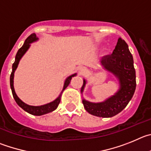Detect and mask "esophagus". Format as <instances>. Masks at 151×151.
Listing matches in <instances>:
<instances>
[{
  "mask_svg": "<svg viewBox=\"0 0 151 151\" xmlns=\"http://www.w3.org/2000/svg\"><path fill=\"white\" fill-rule=\"evenodd\" d=\"M79 71H80V73H81V74H85L86 72V68H80V70H79Z\"/></svg>",
  "mask_w": 151,
  "mask_h": 151,
  "instance_id": "obj_1",
  "label": "esophagus"
}]
</instances>
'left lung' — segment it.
Returning a JSON list of instances; mask_svg holds the SVG:
<instances>
[{
	"instance_id": "8db88e82",
	"label": "left lung",
	"mask_w": 151,
	"mask_h": 151,
	"mask_svg": "<svg viewBox=\"0 0 151 151\" xmlns=\"http://www.w3.org/2000/svg\"><path fill=\"white\" fill-rule=\"evenodd\" d=\"M101 65L117 77L119 89L114 96L99 103H93L83 99L86 111L99 117H112L121 112L132 98L136 87V76L132 55L127 43L119 37L111 55L103 56ZM86 81L83 80L81 92H83Z\"/></svg>"
}]
</instances>
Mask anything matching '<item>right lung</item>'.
Listing matches in <instances>:
<instances>
[{"mask_svg": "<svg viewBox=\"0 0 151 151\" xmlns=\"http://www.w3.org/2000/svg\"><path fill=\"white\" fill-rule=\"evenodd\" d=\"M38 40V38L37 37L36 35L35 34H32L29 37H27V39L25 40V43L23 44L22 47L18 50V52L16 55V58H15V62L13 64V70H12L11 74H10V88H11L12 93H13V98H14L15 101L17 103L20 108H22L24 111H25L26 112H28V114H31L32 115H35V116H40V115L46 114H48V113L52 112V111H55L57 108V107L59 106V103L61 101V96H62V93L65 88L67 87L69 85L70 82V80L73 77L76 76L77 74H72V75L69 76L67 79L65 81V83H64V87L62 89V92H61V94L59 95V96L56 99H55L52 102H50L48 104H43V105L40 106H32L28 105V104H25V102H23L21 99L17 96V95L16 94V92L14 90V86H13V77H14V72L15 70H16L17 67H18L19 62L20 59H22V57L23 56V55L26 52L27 50H28V48L30 47V43H33V42L37 41Z\"/></svg>", "mask_w": 151, "mask_h": 151, "instance_id": "obj_1", "label": "right lung"}]
</instances>
